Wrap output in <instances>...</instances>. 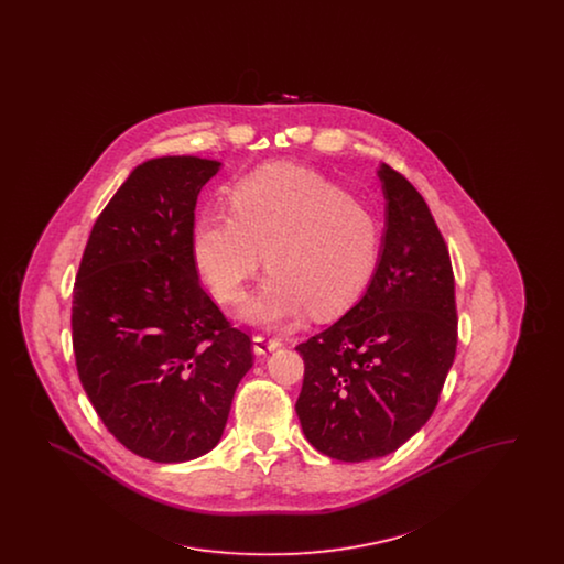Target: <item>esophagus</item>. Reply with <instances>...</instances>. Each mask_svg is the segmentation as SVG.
<instances>
[{
    "label": "esophagus",
    "mask_w": 564,
    "mask_h": 564,
    "mask_svg": "<svg viewBox=\"0 0 564 564\" xmlns=\"http://www.w3.org/2000/svg\"><path fill=\"white\" fill-rule=\"evenodd\" d=\"M279 347H283V340H281V338H276V336H267V334H258V336H253V350H256L258 355L269 352V350L279 349Z\"/></svg>",
    "instance_id": "1"
}]
</instances>
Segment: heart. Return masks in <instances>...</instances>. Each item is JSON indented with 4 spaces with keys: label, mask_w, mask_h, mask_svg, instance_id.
<instances>
[{
    "label": "heart",
    "mask_w": 564,
    "mask_h": 564,
    "mask_svg": "<svg viewBox=\"0 0 564 564\" xmlns=\"http://www.w3.org/2000/svg\"><path fill=\"white\" fill-rule=\"evenodd\" d=\"M230 209L198 217L192 251L212 294L237 304L267 249L269 279L242 311L251 322L285 325L306 308L322 317L345 311L375 272V209L311 169H258L235 186Z\"/></svg>",
    "instance_id": "1"
}]
</instances>
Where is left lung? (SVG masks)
I'll return each instance as SVG.
<instances>
[{
    "label": "left lung",
    "instance_id": "8db88e82",
    "mask_svg": "<svg viewBox=\"0 0 564 564\" xmlns=\"http://www.w3.org/2000/svg\"><path fill=\"white\" fill-rule=\"evenodd\" d=\"M378 177L387 232L372 283L345 317L295 347L302 431L349 463L395 453L430 421L458 338L451 253L430 207L389 164Z\"/></svg>",
    "mask_w": 564,
    "mask_h": 564
}]
</instances>
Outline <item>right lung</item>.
<instances>
[{
	"label": "right lung",
	"instance_id": "add662e5",
	"mask_svg": "<svg viewBox=\"0 0 564 564\" xmlns=\"http://www.w3.org/2000/svg\"><path fill=\"white\" fill-rule=\"evenodd\" d=\"M219 162H143L97 217L72 302L82 387L134 455L184 463L219 442L251 338L200 288L194 209Z\"/></svg>",
	"mask_w": 564,
	"mask_h": 564
}]
</instances>
